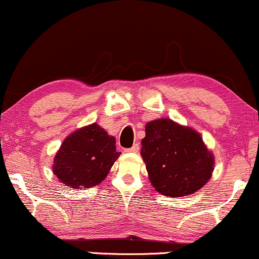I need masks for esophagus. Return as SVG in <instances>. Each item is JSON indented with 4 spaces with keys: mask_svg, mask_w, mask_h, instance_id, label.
Wrapping results in <instances>:
<instances>
[{
    "mask_svg": "<svg viewBox=\"0 0 259 259\" xmlns=\"http://www.w3.org/2000/svg\"><path fill=\"white\" fill-rule=\"evenodd\" d=\"M126 151H127V152H132V154H136V152L139 151V144H138V143H137V144L133 145L132 148L126 149Z\"/></svg>",
    "mask_w": 259,
    "mask_h": 259,
    "instance_id": "obj_1",
    "label": "esophagus"
}]
</instances>
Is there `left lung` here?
Here are the masks:
<instances>
[{
    "mask_svg": "<svg viewBox=\"0 0 259 259\" xmlns=\"http://www.w3.org/2000/svg\"><path fill=\"white\" fill-rule=\"evenodd\" d=\"M140 155L150 183L157 192L168 197L197 192L210 180L215 164L202 136L170 119L146 123Z\"/></svg>",
    "mask_w": 259,
    "mask_h": 259,
    "instance_id": "obj_1",
    "label": "left lung"
}]
</instances>
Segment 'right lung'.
I'll list each match as a JSON object with an SVG mask.
<instances>
[{
    "mask_svg": "<svg viewBox=\"0 0 259 259\" xmlns=\"http://www.w3.org/2000/svg\"><path fill=\"white\" fill-rule=\"evenodd\" d=\"M115 137L91 123L71 133L54 157L53 173L69 188L97 186L119 158Z\"/></svg>",
    "mask_w": 259,
    "mask_h": 259,
    "instance_id": "right-lung-1",
    "label": "right lung"
}]
</instances>
